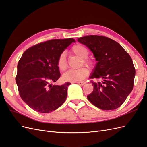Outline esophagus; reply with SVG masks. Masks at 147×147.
Wrapping results in <instances>:
<instances>
[{
	"instance_id": "esophagus-1",
	"label": "esophagus",
	"mask_w": 147,
	"mask_h": 147,
	"mask_svg": "<svg viewBox=\"0 0 147 147\" xmlns=\"http://www.w3.org/2000/svg\"><path fill=\"white\" fill-rule=\"evenodd\" d=\"M75 83H77L78 84H80V85H84V84H86V82H75Z\"/></svg>"
}]
</instances>
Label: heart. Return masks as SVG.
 Instances as JSON below:
<instances>
[{
	"label": "heart",
	"instance_id": "1",
	"mask_svg": "<svg viewBox=\"0 0 147 147\" xmlns=\"http://www.w3.org/2000/svg\"><path fill=\"white\" fill-rule=\"evenodd\" d=\"M71 51L74 55L82 58V64H84L88 67H92L93 62L87 56L89 55L88 49L82 44H76L72 47ZM57 65L60 70L63 71L67 67L65 53L59 55L57 61ZM89 75V70L86 67H81L78 69H70L63 75L64 80L70 82H78L83 80Z\"/></svg>",
	"mask_w": 147,
	"mask_h": 147
}]
</instances>
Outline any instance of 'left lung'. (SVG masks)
<instances>
[{"mask_svg": "<svg viewBox=\"0 0 147 147\" xmlns=\"http://www.w3.org/2000/svg\"><path fill=\"white\" fill-rule=\"evenodd\" d=\"M78 42L90 49L97 61L90 78L100 79L87 96L91 104L100 109L118 108L134 86L136 70L130 55L113 40L100 35H87Z\"/></svg>", "mask_w": 147, "mask_h": 147, "instance_id": "1", "label": "left lung"}]
</instances>
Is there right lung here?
<instances>
[{
    "instance_id": "1",
    "label": "right lung",
    "mask_w": 147,
    "mask_h": 147,
    "mask_svg": "<svg viewBox=\"0 0 147 147\" xmlns=\"http://www.w3.org/2000/svg\"><path fill=\"white\" fill-rule=\"evenodd\" d=\"M75 40L74 38L53 39L29 48L18 63L16 83L21 98L29 107L40 113H50L65 101L67 82L52 85L61 76L57 67L58 57Z\"/></svg>"
}]
</instances>
